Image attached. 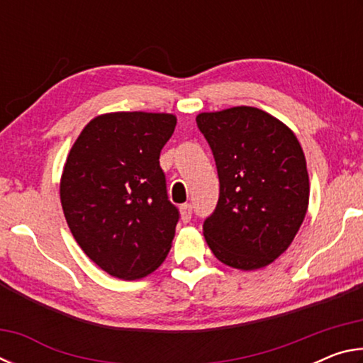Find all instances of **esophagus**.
<instances>
[{"mask_svg":"<svg viewBox=\"0 0 363 363\" xmlns=\"http://www.w3.org/2000/svg\"><path fill=\"white\" fill-rule=\"evenodd\" d=\"M181 219L182 223H189L190 219H192V205H182L181 206Z\"/></svg>","mask_w":363,"mask_h":363,"instance_id":"34e87169","label":"esophagus"}]
</instances>
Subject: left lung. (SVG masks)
I'll list each match as a JSON object with an SVG mask.
<instances>
[{"mask_svg": "<svg viewBox=\"0 0 363 363\" xmlns=\"http://www.w3.org/2000/svg\"><path fill=\"white\" fill-rule=\"evenodd\" d=\"M196 125L219 176L216 210L203 223L213 255L225 266L255 270L285 253L309 205V174L294 133L264 110L203 112Z\"/></svg>", "mask_w": 363, "mask_h": 363, "instance_id": "left-lung-1", "label": "left lung"}]
</instances>
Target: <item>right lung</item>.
Segmentation results:
<instances>
[{"mask_svg":"<svg viewBox=\"0 0 363 363\" xmlns=\"http://www.w3.org/2000/svg\"><path fill=\"white\" fill-rule=\"evenodd\" d=\"M174 128L171 113L99 115L67 157L60 177L67 224L112 277L143 279L169 253L179 211L168 200L160 152Z\"/></svg>","mask_w":363,"mask_h":363,"instance_id":"add662e5","label":"right lung"}]
</instances>
